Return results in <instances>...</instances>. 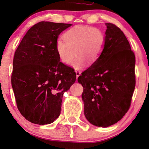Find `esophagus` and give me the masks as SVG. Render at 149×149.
Masks as SVG:
<instances>
[{
	"label": "esophagus",
	"instance_id": "1",
	"mask_svg": "<svg viewBox=\"0 0 149 149\" xmlns=\"http://www.w3.org/2000/svg\"><path fill=\"white\" fill-rule=\"evenodd\" d=\"M75 74H76V77L77 78L81 75V72L79 71H75Z\"/></svg>",
	"mask_w": 149,
	"mask_h": 149
}]
</instances>
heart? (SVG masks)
<instances>
[{
	"label": "heart",
	"instance_id": "b5f03b06",
	"mask_svg": "<svg viewBox=\"0 0 149 149\" xmlns=\"http://www.w3.org/2000/svg\"><path fill=\"white\" fill-rule=\"evenodd\" d=\"M64 39L57 40L56 51L60 61L70 63L75 70L82 68L88 62L93 64L99 59L104 49L106 37L101 30L95 27L78 25L65 33Z\"/></svg>",
	"mask_w": 149,
	"mask_h": 149
}]
</instances>
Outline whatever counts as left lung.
<instances>
[{
  "label": "left lung",
  "instance_id": "1",
  "mask_svg": "<svg viewBox=\"0 0 149 149\" xmlns=\"http://www.w3.org/2000/svg\"><path fill=\"white\" fill-rule=\"evenodd\" d=\"M106 41L97 61L78 77L87 120L97 127L117 123L129 110L135 87V54L119 27L107 23Z\"/></svg>",
  "mask_w": 149,
  "mask_h": 149
}]
</instances>
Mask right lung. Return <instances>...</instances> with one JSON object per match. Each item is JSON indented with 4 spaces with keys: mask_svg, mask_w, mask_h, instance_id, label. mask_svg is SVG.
I'll return each mask as SVG.
<instances>
[{
    "mask_svg": "<svg viewBox=\"0 0 149 149\" xmlns=\"http://www.w3.org/2000/svg\"><path fill=\"white\" fill-rule=\"evenodd\" d=\"M72 24L41 22L31 27L14 54L12 87L22 115L35 124H50L61 112L63 95L74 84L73 68L60 62L59 35Z\"/></svg>",
    "mask_w": 149,
    "mask_h": 149,
    "instance_id": "right-lung-1",
    "label": "right lung"
}]
</instances>
